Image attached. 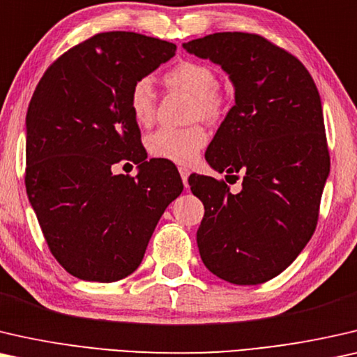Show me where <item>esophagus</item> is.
<instances>
[{
  "label": "esophagus",
  "instance_id": "obj_1",
  "mask_svg": "<svg viewBox=\"0 0 357 357\" xmlns=\"http://www.w3.org/2000/svg\"><path fill=\"white\" fill-rule=\"evenodd\" d=\"M179 174H181V179H183L184 185H185V188H188V178H189L190 172H189L188 168H179Z\"/></svg>",
  "mask_w": 357,
  "mask_h": 357
}]
</instances>
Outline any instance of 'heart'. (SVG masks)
I'll list each match as a JSON object with an SVG mask.
<instances>
[{
    "mask_svg": "<svg viewBox=\"0 0 357 357\" xmlns=\"http://www.w3.org/2000/svg\"><path fill=\"white\" fill-rule=\"evenodd\" d=\"M163 80L169 89L192 95L194 103L190 118L194 121H217L223 114L225 95L217 87V74L208 64L184 59L168 69ZM129 109L135 123L142 126L152 123L155 116V92L150 79L142 77L132 84L129 92ZM207 140L208 135L200 126L184 129L163 128L149 135L147 149L157 158L188 165L199 157Z\"/></svg>",
    "mask_w": 357,
    "mask_h": 357,
    "instance_id": "1",
    "label": "heart"
}]
</instances>
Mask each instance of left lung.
<instances>
[{"label": "left lung", "instance_id": "left-lung-1", "mask_svg": "<svg viewBox=\"0 0 357 357\" xmlns=\"http://www.w3.org/2000/svg\"><path fill=\"white\" fill-rule=\"evenodd\" d=\"M183 47L220 64L234 85L236 103L205 160L228 176L243 173L238 194L223 179L189 178L205 207L200 257L233 284L265 283L293 264L317 227L330 173L319 90L298 58L262 35L218 32Z\"/></svg>", "mask_w": 357, "mask_h": 357}]
</instances>
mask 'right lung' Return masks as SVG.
I'll return each instance as SVG.
<instances>
[{
  "instance_id": "1",
  "label": "right lung",
  "mask_w": 357,
  "mask_h": 357,
  "mask_svg": "<svg viewBox=\"0 0 357 357\" xmlns=\"http://www.w3.org/2000/svg\"><path fill=\"white\" fill-rule=\"evenodd\" d=\"M176 45L134 32H103L63 53L29 103L26 188L50 252L73 277L112 283L142 262L165 208L183 190L176 167L145 160L129 109L135 80ZM119 161L135 178L113 175Z\"/></svg>"
}]
</instances>
